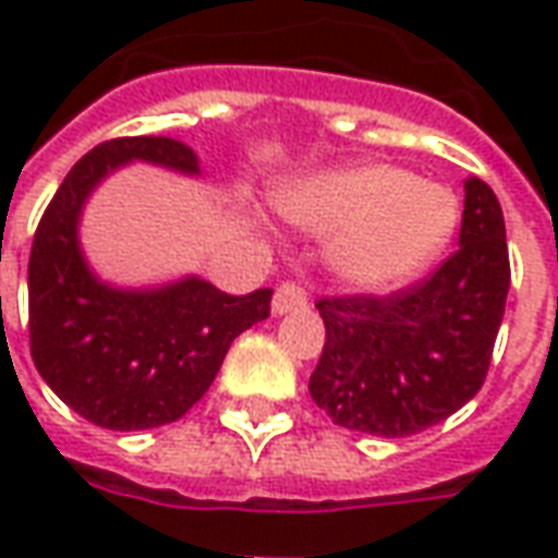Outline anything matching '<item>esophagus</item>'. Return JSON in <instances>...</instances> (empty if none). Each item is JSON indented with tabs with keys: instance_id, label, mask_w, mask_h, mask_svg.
Here are the masks:
<instances>
[{
	"instance_id": "34e87169",
	"label": "esophagus",
	"mask_w": 558,
	"mask_h": 558,
	"mask_svg": "<svg viewBox=\"0 0 558 558\" xmlns=\"http://www.w3.org/2000/svg\"><path fill=\"white\" fill-rule=\"evenodd\" d=\"M307 307V292L302 283L295 280H283L275 292V302H271V311L275 314H290V311H302Z\"/></svg>"
}]
</instances>
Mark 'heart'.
<instances>
[{
    "mask_svg": "<svg viewBox=\"0 0 558 558\" xmlns=\"http://www.w3.org/2000/svg\"><path fill=\"white\" fill-rule=\"evenodd\" d=\"M283 211L323 235H341L335 263L362 290H392L416 278L447 247L456 198L396 166L326 174L283 196Z\"/></svg>",
    "mask_w": 558,
    "mask_h": 558,
    "instance_id": "b5f03b06",
    "label": "heart"
}]
</instances>
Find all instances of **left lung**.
Segmentation results:
<instances>
[{"label": "left lung", "mask_w": 558, "mask_h": 558, "mask_svg": "<svg viewBox=\"0 0 558 558\" xmlns=\"http://www.w3.org/2000/svg\"><path fill=\"white\" fill-rule=\"evenodd\" d=\"M510 287L505 217L481 178L465 181L459 247L387 295H323L326 344L311 399L335 426L408 438L456 414L486 380Z\"/></svg>", "instance_id": "8db88e82"}]
</instances>
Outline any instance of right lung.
Instances as JSON below:
<instances>
[{
  "label": "right lung",
  "mask_w": 558,
  "mask_h": 558,
  "mask_svg": "<svg viewBox=\"0 0 558 558\" xmlns=\"http://www.w3.org/2000/svg\"><path fill=\"white\" fill-rule=\"evenodd\" d=\"M130 159L196 174L193 147L166 135L96 144L75 162L38 220L29 253V350L38 374L93 426L135 432L174 423L223 365L229 344L271 314V290L229 295L186 278L162 290H111L77 251L89 190Z\"/></svg>",
  "instance_id": "obj_1"
}]
</instances>
